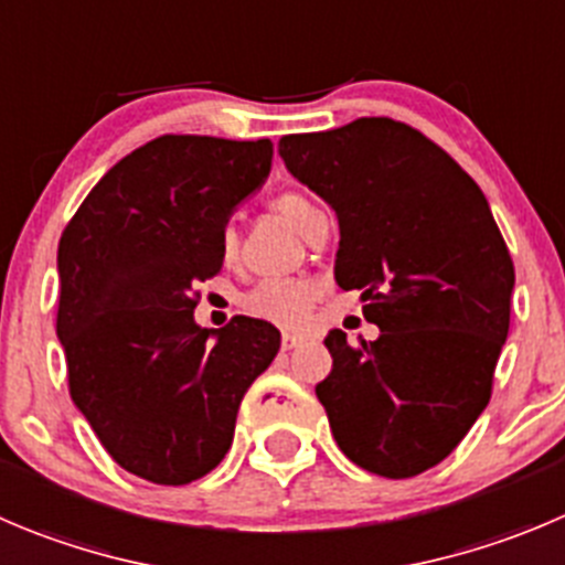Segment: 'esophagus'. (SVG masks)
I'll return each mask as SVG.
<instances>
[{"label":"esophagus","mask_w":565,"mask_h":565,"mask_svg":"<svg viewBox=\"0 0 565 565\" xmlns=\"http://www.w3.org/2000/svg\"><path fill=\"white\" fill-rule=\"evenodd\" d=\"M305 338L302 335H297V332H282V349H286V352H291V349H297L299 343H302Z\"/></svg>","instance_id":"obj_1"}]
</instances>
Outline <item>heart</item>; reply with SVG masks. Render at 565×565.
Instances as JSON below:
<instances>
[{
	"label": "heart",
	"mask_w": 565,
	"mask_h": 565,
	"mask_svg": "<svg viewBox=\"0 0 565 565\" xmlns=\"http://www.w3.org/2000/svg\"><path fill=\"white\" fill-rule=\"evenodd\" d=\"M274 211L282 213L299 233H308L310 224L321 216V207L313 199L299 191H286L274 199ZM218 255L224 263H233L238 257V233L235 227H224L218 235ZM319 288L308 279L297 277H268L260 279L255 288L244 297V308L257 319H266L279 327H299L308 319L313 308Z\"/></svg>",
	"instance_id": "b5f03b06"
}]
</instances>
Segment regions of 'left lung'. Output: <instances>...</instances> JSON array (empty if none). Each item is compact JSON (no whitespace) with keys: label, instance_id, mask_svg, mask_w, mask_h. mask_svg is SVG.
<instances>
[{"label":"left lung","instance_id":"left-lung-1","mask_svg":"<svg viewBox=\"0 0 565 565\" xmlns=\"http://www.w3.org/2000/svg\"><path fill=\"white\" fill-rule=\"evenodd\" d=\"M299 182L335 211V282L363 294L377 341L332 330L316 385L352 463L407 480L447 458L491 399L515 271L480 185L424 132L358 118L279 138Z\"/></svg>","mask_w":565,"mask_h":565}]
</instances>
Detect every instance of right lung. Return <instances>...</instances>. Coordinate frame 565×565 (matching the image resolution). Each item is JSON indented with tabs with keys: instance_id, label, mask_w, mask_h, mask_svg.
Returning a JSON list of instances; mask_svg holds the SVG:
<instances>
[{
	"instance_id": "1",
	"label": "right lung",
	"mask_w": 565,
	"mask_h": 565,
	"mask_svg": "<svg viewBox=\"0 0 565 565\" xmlns=\"http://www.w3.org/2000/svg\"><path fill=\"white\" fill-rule=\"evenodd\" d=\"M274 147L160 136L118 160L57 244V338L68 394L113 460L158 486L216 469L279 330L193 321L196 286L222 271L218 235L268 177Z\"/></svg>"
}]
</instances>
